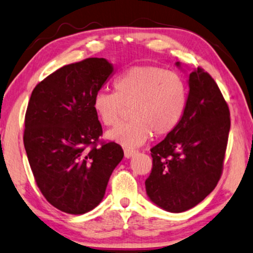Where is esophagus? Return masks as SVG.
Returning <instances> with one entry per match:
<instances>
[{"mask_svg": "<svg viewBox=\"0 0 253 253\" xmlns=\"http://www.w3.org/2000/svg\"><path fill=\"white\" fill-rule=\"evenodd\" d=\"M137 152L134 150H129V148H126V150H124V157H126V159H130L132 158L134 154H136Z\"/></svg>", "mask_w": 253, "mask_h": 253, "instance_id": "34e87169", "label": "esophagus"}]
</instances>
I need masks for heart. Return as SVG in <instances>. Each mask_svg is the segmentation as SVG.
<instances>
[{"mask_svg": "<svg viewBox=\"0 0 253 253\" xmlns=\"http://www.w3.org/2000/svg\"><path fill=\"white\" fill-rule=\"evenodd\" d=\"M115 92L93 96V110L107 126H116L126 107L132 121L106 133L107 139L133 148L146 143L153 132L170 133L181 122L188 105V85L181 75L160 67L139 65L123 72L114 83Z\"/></svg>", "mask_w": 253, "mask_h": 253, "instance_id": "obj_1", "label": "heart"}]
</instances>
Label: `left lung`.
Instances as JSON below:
<instances>
[{
	"instance_id": "left-lung-1",
	"label": "left lung",
	"mask_w": 253,
	"mask_h": 253,
	"mask_svg": "<svg viewBox=\"0 0 253 253\" xmlns=\"http://www.w3.org/2000/svg\"><path fill=\"white\" fill-rule=\"evenodd\" d=\"M175 64L183 70L179 62ZM188 85L184 115L151 150L153 168L145 181L151 202L171 213L192 209L215 188L230 130L229 109L214 79L193 69Z\"/></svg>"
}]
</instances>
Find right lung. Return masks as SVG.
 I'll return each mask as SVG.
<instances>
[{
	"label": "right lung",
	"mask_w": 253,
	"mask_h": 253,
	"mask_svg": "<svg viewBox=\"0 0 253 253\" xmlns=\"http://www.w3.org/2000/svg\"><path fill=\"white\" fill-rule=\"evenodd\" d=\"M114 71L106 58H86L58 69L31 94L24 146L40 191L62 212L84 214L98 206L123 159L119 144L96 146L102 127L92 106Z\"/></svg>",
	"instance_id": "right-lung-1"
}]
</instances>
